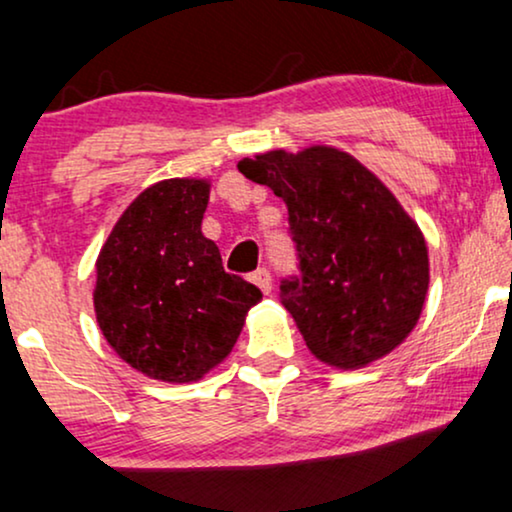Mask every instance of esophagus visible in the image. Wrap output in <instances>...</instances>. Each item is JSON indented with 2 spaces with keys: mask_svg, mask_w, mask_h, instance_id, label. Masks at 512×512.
Listing matches in <instances>:
<instances>
[{
  "mask_svg": "<svg viewBox=\"0 0 512 512\" xmlns=\"http://www.w3.org/2000/svg\"><path fill=\"white\" fill-rule=\"evenodd\" d=\"M250 281L255 283V286L260 288V291H262L264 295L272 293V274H269L267 269H257V272L250 276Z\"/></svg>",
  "mask_w": 512,
  "mask_h": 512,
  "instance_id": "obj_1",
  "label": "esophagus"
}]
</instances>
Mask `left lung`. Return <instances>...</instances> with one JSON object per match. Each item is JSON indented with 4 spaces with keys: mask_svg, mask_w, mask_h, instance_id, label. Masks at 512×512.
Wrapping results in <instances>:
<instances>
[{
    "mask_svg": "<svg viewBox=\"0 0 512 512\" xmlns=\"http://www.w3.org/2000/svg\"><path fill=\"white\" fill-rule=\"evenodd\" d=\"M238 171L288 207L300 276L281 283L310 353L360 369L396 350L422 315L429 252L417 221L348 152L312 145L245 157Z\"/></svg>",
    "mask_w": 512,
    "mask_h": 512,
    "instance_id": "8db88e82",
    "label": "left lung"
}]
</instances>
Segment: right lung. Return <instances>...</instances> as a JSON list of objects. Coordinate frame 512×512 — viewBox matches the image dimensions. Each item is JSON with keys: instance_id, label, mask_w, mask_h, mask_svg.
<instances>
[{"instance_id": "obj_1", "label": "right lung", "mask_w": 512, "mask_h": 512, "mask_svg": "<svg viewBox=\"0 0 512 512\" xmlns=\"http://www.w3.org/2000/svg\"><path fill=\"white\" fill-rule=\"evenodd\" d=\"M207 178H166L121 214L97 257L95 315L114 353L145 377L200 381L236 346L260 288L226 274L202 236Z\"/></svg>"}]
</instances>
